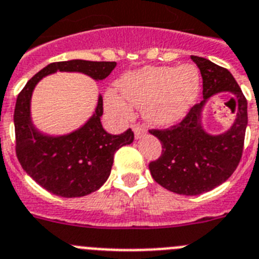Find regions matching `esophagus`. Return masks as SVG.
<instances>
[{
	"label": "esophagus",
	"mask_w": 259,
	"mask_h": 259,
	"mask_svg": "<svg viewBox=\"0 0 259 259\" xmlns=\"http://www.w3.org/2000/svg\"><path fill=\"white\" fill-rule=\"evenodd\" d=\"M133 130H134V135H135V138H137V139L142 138V137H143V135L147 133L146 127H144L143 125H139V124L133 125Z\"/></svg>",
	"instance_id": "obj_1"
}]
</instances>
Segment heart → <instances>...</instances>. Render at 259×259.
Masks as SVG:
<instances>
[{"mask_svg":"<svg viewBox=\"0 0 259 259\" xmlns=\"http://www.w3.org/2000/svg\"><path fill=\"white\" fill-rule=\"evenodd\" d=\"M200 89L199 72L193 66L144 67L125 74L120 82L121 95L106 94L107 108L121 118L132 113L129 104L142 108L148 122L170 126L187 115Z\"/></svg>","mask_w":259,"mask_h":259,"instance_id":"b5f03b06","label":"heart"}]
</instances>
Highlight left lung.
Here are the masks:
<instances>
[{"label":"left lung","instance_id":"obj_1","mask_svg":"<svg viewBox=\"0 0 259 259\" xmlns=\"http://www.w3.org/2000/svg\"><path fill=\"white\" fill-rule=\"evenodd\" d=\"M191 59L201 72L204 101L195 104L179 124L150 130L162 146L161 156L150 162L151 176L166 190L186 196L208 192L232 176L243 155L248 125V103L230 71L205 58L192 55ZM222 91L237 97V118L227 132L211 136L202 127V108L211 95Z\"/></svg>","mask_w":259,"mask_h":259}]
</instances>
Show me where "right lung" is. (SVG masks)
<instances>
[{
	"mask_svg": "<svg viewBox=\"0 0 259 259\" xmlns=\"http://www.w3.org/2000/svg\"><path fill=\"white\" fill-rule=\"evenodd\" d=\"M115 67L116 62L81 59L51 63L34 74L16 98V156L25 173L49 192L62 197H81L101 188L111 174L115 152L133 143L134 133L127 129L120 135H112L103 129V99L99 95L94 115L80 129L59 137L42 134L31 120L34 86L57 71L80 72L97 81L104 80Z\"/></svg>",
	"mask_w": 259,
	"mask_h": 259,
	"instance_id": "add662e5",
	"label": "right lung"
}]
</instances>
